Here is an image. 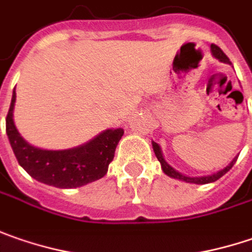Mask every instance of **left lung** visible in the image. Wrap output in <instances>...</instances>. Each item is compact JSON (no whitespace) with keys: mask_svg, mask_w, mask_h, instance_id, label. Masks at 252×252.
<instances>
[{"mask_svg":"<svg viewBox=\"0 0 252 252\" xmlns=\"http://www.w3.org/2000/svg\"><path fill=\"white\" fill-rule=\"evenodd\" d=\"M212 53H213V56L216 59H219L220 62H223V63H228V64H231V62L230 59L227 58V55H225L223 50L220 49L217 45H212ZM152 147H154V152H155V155H157V158L160 162V165H162V169L163 172L170 176V178H175V179H181V181L185 182H189V183H197V185H204V183H210V182H216L217 179H220L223 175H225L228 170L233 168V165L235 163V160H237V157H235L233 160H231V163L228 165V166H225L224 169L220 170V172H217V173H214V175H210V176H203V178H189V176H185V175H182L179 172H176V170L173 169L172 166H169L168 163H166V160L163 159L162 157V152H160V148L157 142H152Z\"/></svg>","mask_w":252,"mask_h":252,"instance_id":"left-lung-1","label":"left lung"}]
</instances>
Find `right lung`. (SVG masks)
Segmentation results:
<instances>
[{
    "label": "right lung",
    "instance_id": "obj_1",
    "mask_svg": "<svg viewBox=\"0 0 252 252\" xmlns=\"http://www.w3.org/2000/svg\"><path fill=\"white\" fill-rule=\"evenodd\" d=\"M15 89L6 114V135L18 163L36 181L61 189H71L103 178L124 129H107L82 147L66 151H46L29 145L19 135L12 120Z\"/></svg>",
    "mask_w": 252,
    "mask_h": 252
}]
</instances>
